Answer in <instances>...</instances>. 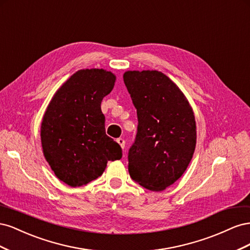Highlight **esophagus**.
Segmentation results:
<instances>
[{"mask_svg":"<svg viewBox=\"0 0 250 250\" xmlns=\"http://www.w3.org/2000/svg\"><path fill=\"white\" fill-rule=\"evenodd\" d=\"M117 142L119 143V145L122 147V149L124 150L125 149V141H124V139H122V138H120V139H118L117 140Z\"/></svg>","mask_w":250,"mask_h":250,"instance_id":"34e87169","label":"esophagus"}]
</instances>
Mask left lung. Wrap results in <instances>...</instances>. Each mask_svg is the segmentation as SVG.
Instances as JSON below:
<instances>
[{"instance_id": "8db88e82", "label": "left lung", "mask_w": 250, "mask_h": 250, "mask_svg": "<svg viewBox=\"0 0 250 250\" xmlns=\"http://www.w3.org/2000/svg\"><path fill=\"white\" fill-rule=\"evenodd\" d=\"M123 79L139 120L128 171L142 187L164 191L181 177L193 157L197 138L193 108L160 71H127Z\"/></svg>"}]
</instances>
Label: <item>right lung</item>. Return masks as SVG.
<instances>
[{"instance_id":"1","label":"right lung","mask_w":250,"mask_h":250,"mask_svg":"<svg viewBox=\"0 0 250 250\" xmlns=\"http://www.w3.org/2000/svg\"><path fill=\"white\" fill-rule=\"evenodd\" d=\"M116 75L103 69L79 70L60 86L42 117L43 156L56 177L81 187L101 176L122 149L105 133L101 102L115 86Z\"/></svg>"}]
</instances>
